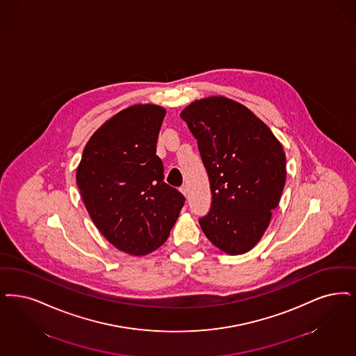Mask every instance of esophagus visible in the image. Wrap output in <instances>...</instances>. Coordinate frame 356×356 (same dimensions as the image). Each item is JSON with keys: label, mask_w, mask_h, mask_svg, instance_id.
Instances as JSON below:
<instances>
[{"label": "esophagus", "mask_w": 356, "mask_h": 356, "mask_svg": "<svg viewBox=\"0 0 356 356\" xmlns=\"http://www.w3.org/2000/svg\"><path fill=\"white\" fill-rule=\"evenodd\" d=\"M180 191H181V193L184 195L185 197H188V186H186V185H183V186L180 188Z\"/></svg>", "instance_id": "1"}]
</instances>
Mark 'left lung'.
I'll list each match as a JSON object with an SVG mask.
<instances>
[{"label":"left lung","mask_w":356,"mask_h":356,"mask_svg":"<svg viewBox=\"0 0 356 356\" xmlns=\"http://www.w3.org/2000/svg\"><path fill=\"white\" fill-rule=\"evenodd\" d=\"M180 116L197 140L211 183V209L200 227L222 252L243 254L261 240L278 207L284 147L249 108L224 97L196 100Z\"/></svg>","instance_id":"obj_1"}]
</instances>
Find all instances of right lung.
<instances>
[{"mask_svg": "<svg viewBox=\"0 0 356 356\" xmlns=\"http://www.w3.org/2000/svg\"><path fill=\"white\" fill-rule=\"evenodd\" d=\"M165 110L135 104L90 138L76 170L86 209L119 250L144 256L167 241L185 197L164 183L156 143Z\"/></svg>", "mask_w": 356, "mask_h": 356, "instance_id": "add662e5", "label": "right lung"}]
</instances>
